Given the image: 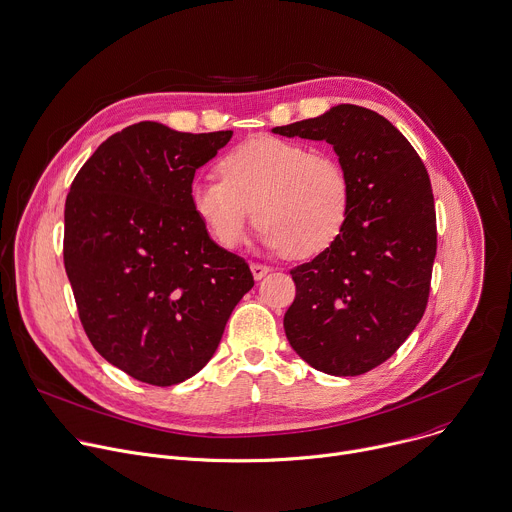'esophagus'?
<instances>
[{
    "mask_svg": "<svg viewBox=\"0 0 512 512\" xmlns=\"http://www.w3.org/2000/svg\"><path fill=\"white\" fill-rule=\"evenodd\" d=\"M271 269L267 265H261V263H251V273L255 279H263Z\"/></svg>",
    "mask_w": 512,
    "mask_h": 512,
    "instance_id": "obj_1",
    "label": "esophagus"
}]
</instances>
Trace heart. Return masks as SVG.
<instances>
[{"mask_svg": "<svg viewBox=\"0 0 512 512\" xmlns=\"http://www.w3.org/2000/svg\"><path fill=\"white\" fill-rule=\"evenodd\" d=\"M221 177L199 175L189 199L209 237L227 251L247 239L255 213L261 243L295 259L319 255L344 231L352 183L335 156L277 138L255 136L219 162Z\"/></svg>", "mask_w": 512, "mask_h": 512, "instance_id": "b5f03b06", "label": "heart"}]
</instances>
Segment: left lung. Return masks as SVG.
I'll return each mask as SVG.
<instances>
[{
	"instance_id": "left-lung-1",
	"label": "left lung",
	"mask_w": 512,
	"mask_h": 512,
	"mask_svg": "<svg viewBox=\"0 0 512 512\" xmlns=\"http://www.w3.org/2000/svg\"><path fill=\"white\" fill-rule=\"evenodd\" d=\"M273 132L329 142L352 183L344 231L291 269L295 299L283 317L285 335L323 374H366L396 354L428 303L436 257L428 170L390 120L354 104Z\"/></svg>"
}]
</instances>
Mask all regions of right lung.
<instances>
[{"instance_id":"right-lung-1","label":"right lung","mask_w":512,"mask_h":512,"mask_svg":"<svg viewBox=\"0 0 512 512\" xmlns=\"http://www.w3.org/2000/svg\"><path fill=\"white\" fill-rule=\"evenodd\" d=\"M231 136L138 122L104 140L70 187L64 265L80 321L94 350L138 382L173 386L203 370L255 283L189 199L197 168Z\"/></svg>"}]
</instances>
